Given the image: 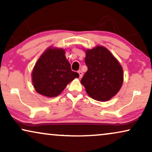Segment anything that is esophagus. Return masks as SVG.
Returning <instances> with one entry per match:
<instances>
[{
	"instance_id": "obj_1",
	"label": "esophagus",
	"mask_w": 152,
	"mask_h": 152,
	"mask_svg": "<svg viewBox=\"0 0 152 152\" xmlns=\"http://www.w3.org/2000/svg\"><path fill=\"white\" fill-rule=\"evenodd\" d=\"M78 74H79V78H82V76H83V72H81V71H78Z\"/></svg>"
}]
</instances>
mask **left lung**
Wrapping results in <instances>:
<instances>
[{"mask_svg":"<svg viewBox=\"0 0 152 152\" xmlns=\"http://www.w3.org/2000/svg\"><path fill=\"white\" fill-rule=\"evenodd\" d=\"M84 50L88 71L80 83L91 98L99 102L110 100L122 86L124 74L122 65L103 46Z\"/></svg>","mask_w":152,"mask_h":152,"instance_id":"left-lung-1","label":"left lung"}]
</instances>
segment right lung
<instances>
[{
    "mask_svg": "<svg viewBox=\"0 0 152 152\" xmlns=\"http://www.w3.org/2000/svg\"><path fill=\"white\" fill-rule=\"evenodd\" d=\"M78 73L72 71L63 48L50 46L37 60L32 72V82L36 92L44 96L56 97Z\"/></svg>",
    "mask_w": 152,
    "mask_h": 152,
    "instance_id": "1",
    "label": "right lung"
}]
</instances>
